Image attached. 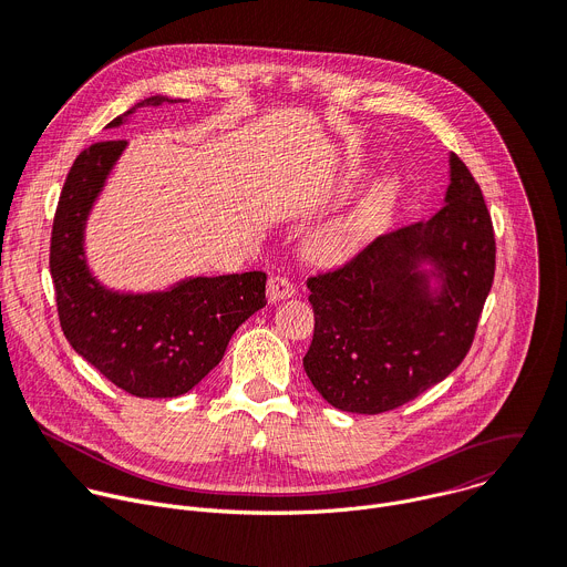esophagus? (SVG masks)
<instances>
[{
    "label": "esophagus",
    "instance_id": "esophagus-1",
    "mask_svg": "<svg viewBox=\"0 0 567 567\" xmlns=\"http://www.w3.org/2000/svg\"><path fill=\"white\" fill-rule=\"evenodd\" d=\"M296 293V287L289 278L285 276H271L269 282H267V296L271 302L276 300H285V298H291Z\"/></svg>",
    "mask_w": 567,
    "mask_h": 567
}]
</instances>
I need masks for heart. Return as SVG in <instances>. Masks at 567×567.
Listing matches in <instances>:
<instances>
[{
    "instance_id": "obj_1",
    "label": "heart",
    "mask_w": 567,
    "mask_h": 567,
    "mask_svg": "<svg viewBox=\"0 0 567 567\" xmlns=\"http://www.w3.org/2000/svg\"><path fill=\"white\" fill-rule=\"evenodd\" d=\"M385 204V188H374L354 210L334 219L318 235V249L330 256H346L363 239L368 224Z\"/></svg>"
}]
</instances>
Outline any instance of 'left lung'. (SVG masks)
Returning a JSON list of instances; mask_svg holds the SVG:
<instances>
[{
	"label": "left lung",
	"mask_w": 567,
	"mask_h": 567,
	"mask_svg": "<svg viewBox=\"0 0 567 567\" xmlns=\"http://www.w3.org/2000/svg\"><path fill=\"white\" fill-rule=\"evenodd\" d=\"M446 204L429 219L379 235L346 265L307 278L313 339L302 359L334 409L394 411L446 379L471 350L496 271L482 190L451 154ZM429 261L443 280L430 293Z\"/></svg>",
	"instance_id": "left-lung-1"
}]
</instances>
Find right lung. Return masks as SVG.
<instances>
[{
    "mask_svg": "<svg viewBox=\"0 0 567 567\" xmlns=\"http://www.w3.org/2000/svg\"><path fill=\"white\" fill-rule=\"evenodd\" d=\"M166 101L150 96L107 127H118L136 107ZM125 145L121 138L92 143L64 179L49 251L58 318L71 348L121 390L143 399L179 396L221 361L241 322L267 305V274L190 278L158 293H118L99 285L85 262L83 233Z\"/></svg>",
    "mask_w": 567,
    "mask_h": 567,
    "instance_id": "obj_1",
    "label": "right lung"
}]
</instances>
